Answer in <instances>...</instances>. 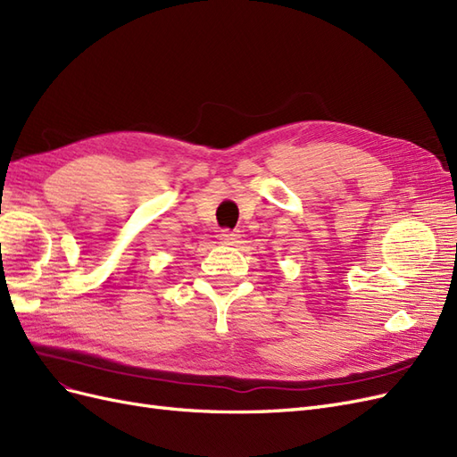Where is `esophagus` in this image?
<instances>
[{"label":"esophagus","mask_w":457,"mask_h":457,"mask_svg":"<svg viewBox=\"0 0 457 457\" xmlns=\"http://www.w3.org/2000/svg\"><path fill=\"white\" fill-rule=\"evenodd\" d=\"M238 238H240V234H238V232H234V230H228V228L219 234V240L223 242V244H228V245L237 244V242H238Z\"/></svg>","instance_id":"1"}]
</instances>
